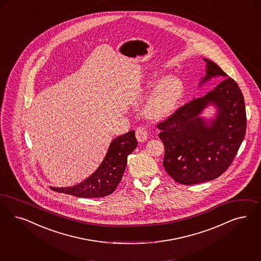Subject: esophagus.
<instances>
[{"instance_id": "34e87169", "label": "esophagus", "mask_w": 261, "mask_h": 261, "mask_svg": "<svg viewBox=\"0 0 261 261\" xmlns=\"http://www.w3.org/2000/svg\"><path fill=\"white\" fill-rule=\"evenodd\" d=\"M148 134L144 127H138L136 130V138L138 140V142L140 143H144L147 140Z\"/></svg>"}]
</instances>
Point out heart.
<instances>
[{
  "mask_svg": "<svg viewBox=\"0 0 261 261\" xmlns=\"http://www.w3.org/2000/svg\"><path fill=\"white\" fill-rule=\"evenodd\" d=\"M163 79L162 76H153L145 82L144 90H151ZM183 93L184 84L179 77H167L144 103V114L151 119H164L171 117L178 108Z\"/></svg>",
  "mask_w": 261,
  "mask_h": 261,
  "instance_id": "obj_1",
  "label": "heart"
}]
</instances>
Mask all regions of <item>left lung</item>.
Segmentation results:
<instances>
[{"label":"left lung","instance_id":"obj_1","mask_svg":"<svg viewBox=\"0 0 261 261\" xmlns=\"http://www.w3.org/2000/svg\"><path fill=\"white\" fill-rule=\"evenodd\" d=\"M206 63L198 88L216 77H225L205 95L178 109L157 127L165 146L164 168L180 184L193 185L219 177L233 161L246 134V110L236 82L215 63ZM209 107L216 109L204 117Z\"/></svg>","mask_w":261,"mask_h":261}]
</instances>
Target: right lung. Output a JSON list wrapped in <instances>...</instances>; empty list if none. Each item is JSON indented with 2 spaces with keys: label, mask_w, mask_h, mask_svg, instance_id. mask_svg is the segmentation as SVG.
I'll return each instance as SVG.
<instances>
[{
  "label": "right lung",
  "mask_w": 261,
  "mask_h": 261,
  "mask_svg": "<svg viewBox=\"0 0 261 261\" xmlns=\"http://www.w3.org/2000/svg\"><path fill=\"white\" fill-rule=\"evenodd\" d=\"M137 144L134 130L117 137L111 142L108 151L96 171L88 178L74 186L51 187V189L79 198L108 196L117 189L125 171L127 157L134 151Z\"/></svg>",
  "instance_id": "1"
}]
</instances>
